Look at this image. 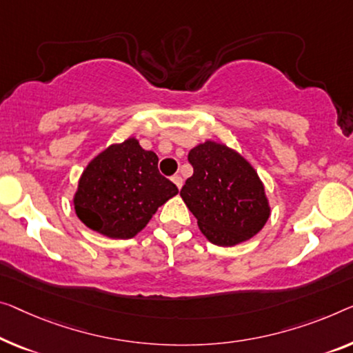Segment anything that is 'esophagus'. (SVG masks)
I'll use <instances>...</instances> for the list:
<instances>
[{
  "mask_svg": "<svg viewBox=\"0 0 353 353\" xmlns=\"http://www.w3.org/2000/svg\"><path fill=\"white\" fill-rule=\"evenodd\" d=\"M171 181L174 182V185L179 188V190H181L182 185H183V179H182L181 176H179V174H176V176L171 177Z\"/></svg>",
  "mask_w": 353,
  "mask_h": 353,
  "instance_id": "obj_1",
  "label": "esophagus"
}]
</instances>
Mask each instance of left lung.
Listing matches in <instances>:
<instances>
[{
	"label": "left lung",
	"mask_w": 353,
	"mask_h": 353,
	"mask_svg": "<svg viewBox=\"0 0 353 353\" xmlns=\"http://www.w3.org/2000/svg\"><path fill=\"white\" fill-rule=\"evenodd\" d=\"M193 176L181 196L210 243L231 247L254 238L271 214L254 166L225 144L206 141L188 152Z\"/></svg>",
	"instance_id": "obj_1"
}]
</instances>
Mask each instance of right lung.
I'll list each match as a JSON object with an SVG mask.
<instances>
[{
	"instance_id": "add662e5",
	"label": "right lung",
	"mask_w": 353,
	"mask_h": 353,
	"mask_svg": "<svg viewBox=\"0 0 353 353\" xmlns=\"http://www.w3.org/2000/svg\"><path fill=\"white\" fill-rule=\"evenodd\" d=\"M177 193L174 183L160 174L159 157L128 138L88 163L72 201L85 227L112 239H130Z\"/></svg>"
}]
</instances>
